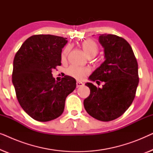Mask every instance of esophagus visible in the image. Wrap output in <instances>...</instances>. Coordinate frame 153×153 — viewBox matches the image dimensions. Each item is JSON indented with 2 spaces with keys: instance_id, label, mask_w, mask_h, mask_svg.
I'll return each instance as SVG.
<instances>
[{
  "instance_id": "34e87169",
  "label": "esophagus",
  "mask_w": 153,
  "mask_h": 153,
  "mask_svg": "<svg viewBox=\"0 0 153 153\" xmlns=\"http://www.w3.org/2000/svg\"><path fill=\"white\" fill-rule=\"evenodd\" d=\"M82 85H83V83H81V82H79V81H77V82H76V87L77 88L82 86Z\"/></svg>"
}]
</instances>
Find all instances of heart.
<instances>
[{"label": "heart", "instance_id": "b5f03b06", "mask_svg": "<svg viewBox=\"0 0 153 153\" xmlns=\"http://www.w3.org/2000/svg\"><path fill=\"white\" fill-rule=\"evenodd\" d=\"M83 51L85 52L89 57H93L98 53L99 51V47L95 41L91 39H88L83 41L81 43ZM71 49V46L68 45L65 48L63 51L62 53V59H65L68 56L69 52ZM67 73L70 76L74 77L78 80H83L85 76L90 73V70L86 68H81V67L72 65L67 70Z\"/></svg>", "mask_w": 153, "mask_h": 153}]
</instances>
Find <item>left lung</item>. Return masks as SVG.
<instances>
[{
	"instance_id": "8db88e82",
	"label": "left lung",
	"mask_w": 153,
	"mask_h": 153,
	"mask_svg": "<svg viewBox=\"0 0 153 153\" xmlns=\"http://www.w3.org/2000/svg\"><path fill=\"white\" fill-rule=\"evenodd\" d=\"M99 40L104 49L105 60L89 79L104 84L100 88L92 83H85L91 94L83 105L90 116L107 122L122 116L132 103L139 80L138 63L130 45L123 37L102 34Z\"/></svg>"
}]
</instances>
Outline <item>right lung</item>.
<instances>
[{
    "mask_svg": "<svg viewBox=\"0 0 153 153\" xmlns=\"http://www.w3.org/2000/svg\"><path fill=\"white\" fill-rule=\"evenodd\" d=\"M66 37L35 35L28 37L14 58L12 83L24 111L39 122L57 118L62 114L65 99L76 88V80L65 76L57 82L52 70L61 65Z\"/></svg>",
    "mask_w": 153,
    "mask_h": 153,
    "instance_id": "right-lung-1",
    "label": "right lung"
}]
</instances>
